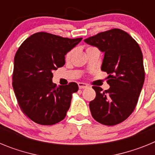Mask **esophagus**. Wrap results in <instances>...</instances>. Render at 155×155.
Here are the masks:
<instances>
[{"instance_id":"obj_1","label":"esophagus","mask_w":155,"mask_h":155,"mask_svg":"<svg viewBox=\"0 0 155 155\" xmlns=\"http://www.w3.org/2000/svg\"><path fill=\"white\" fill-rule=\"evenodd\" d=\"M78 84V87L80 89H84V88H86V87H88V84H85V83H81V82H79Z\"/></svg>"}]
</instances>
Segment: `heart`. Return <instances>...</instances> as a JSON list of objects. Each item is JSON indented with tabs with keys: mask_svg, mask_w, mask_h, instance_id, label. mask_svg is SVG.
<instances>
[{
	"mask_svg": "<svg viewBox=\"0 0 155 155\" xmlns=\"http://www.w3.org/2000/svg\"><path fill=\"white\" fill-rule=\"evenodd\" d=\"M90 48H93V47H88L87 49H90ZM73 52H74L73 50H71V51H69L67 54H66V60H67V61H68V60L71 59V56H72V54H73Z\"/></svg>",
	"mask_w": 155,
	"mask_h": 155,
	"instance_id": "heart-1",
	"label": "heart"
}]
</instances>
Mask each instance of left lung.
Masks as SVG:
<instances>
[{
  "label": "left lung",
  "instance_id": "8db88e82",
  "mask_svg": "<svg viewBox=\"0 0 155 155\" xmlns=\"http://www.w3.org/2000/svg\"><path fill=\"white\" fill-rule=\"evenodd\" d=\"M105 53L102 71L109 74L110 87L102 91L93 86L96 97L89 103L93 118L114 126L127 120L138 102L145 78L143 54L137 42L127 32L113 28L84 39Z\"/></svg>",
  "mask_w": 155,
  "mask_h": 155
}]
</instances>
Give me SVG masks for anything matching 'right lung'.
Wrapping results in <instances>:
<instances>
[{
    "mask_svg": "<svg viewBox=\"0 0 155 155\" xmlns=\"http://www.w3.org/2000/svg\"><path fill=\"white\" fill-rule=\"evenodd\" d=\"M48 32H37L21 43L15 56L12 86L18 103L30 120L53 125L65 118L75 82L57 86L53 73L65 64L64 56L81 41Z\"/></svg>",
    "mask_w": 155,
    "mask_h": 155,
    "instance_id": "add662e5",
    "label": "right lung"
}]
</instances>
